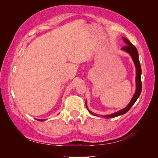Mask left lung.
Listing matches in <instances>:
<instances>
[{
  "label": "left lung",
  "mask_w": 158,
  "mask_h": 158,
  "mask_svg": "<svg viewBox=\"0 0 158 158\" xmlns=\"http://www.w3.org/2000/svg\"><path fill=\"white\" fill-rule=\"evenodd\" d=\"M123 40L126 43L127 45L123 47L122 49L124 50L125 51L128 52L129 54L131 55V56H132V58L133 59L134 63H135V66H136V92L134 95V96L132 99V100L131 101V102L129 103V104L128 106L121 111H119L117 113H113L111 114H109V115H106L105 116L107 118H114L118 117L119 115H121V114H123L126 113L127 112H128L129 110L131 109V108L132 107V106H133L135 103L136 102V101L137 100V99L138 98V97L140 96V95L141 94L142 92V82H141V74H142V69H141V66L140 64V61H139V58H138V51L137 49L136 48V47L132 45L131 43L128 40L126 39V38L123 37ZM85 106L87 107L86 106V101H85ZM88 109V108H87ZM88 111L91 113L94 114V115H96L95 114H94L93 113H92L91 111H89L88 110Z\"/></svg>",
  "instance_id": "1"
}]
</instances>
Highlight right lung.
Instances as JSON below:
<instances>
[{
    "label": "right lung",
    "mask_w": 158,
    "mask_h": 158,
    "mask_svg": "<svg viewBox=\"0 0 158 158\" xmlns=\"http://www.w3.org/2000/svg\"><path fill=\"white\" fill-rule=\"evenodd\" d=\"M38 121H42L43 120H40V119H39V120H38Z\"/></svg>",
    "instance_id": "right-lung-1"
}]
</instances>
